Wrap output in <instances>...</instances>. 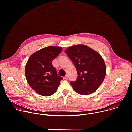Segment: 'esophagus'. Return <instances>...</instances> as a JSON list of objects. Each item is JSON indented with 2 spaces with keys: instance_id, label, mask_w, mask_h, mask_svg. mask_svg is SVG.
<instances>
[{
  "instance_id": "esophagus-1",
  "label": "esophagus",
  "mask_w": 132,
  "mask_h": 132,
  "mask_svg": "<svg viewBox=\"0 0 132 132\" xmlns=\"http://www.w3.org/2000/svg\"><path fill=\"white\" fill-rule=\"evenodd\" d=\"M63 78H64V79H67L68 78V75H66V76H65Z\"/></svg>"
}]
</instances>
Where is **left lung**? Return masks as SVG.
Masks as SVG:
<instances>
[{"label":"left lung","instance_id":"obj_1","mask_svg":"<svg viewBox=\"0 0 132 132\" xmlns=\"http://www.w3.org/2000/svg\"><path fill=\"white\" fill-rule=\"evenodd\" d=\"M65 53L76 69L77 79L74 81H70L75 91L81 95L95 92L106 75L105 64L101 55L84 45L70 47Z\"/></svg>","mask_w":132,"mask_h":132}]
</instances>
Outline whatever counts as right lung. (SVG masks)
Returning <instances> with one entry per match:
<instances>
[{"label": "right lung", "instance_id": "add662e5", "mask_svg": "<svg viewBox=\"0 0 132 132\" xmlns=\"http://www.w3.org/2000/svg\"><path fill=\"white\" fill-rule=\"evenodd\" d=\"M58 46H48L34 53L25 67V75L30 86L42 96H50L57 90L63 79L58 75L52 61L61 52Z\"/></svg>", "mask_w": 132, "mask_h": 132}]
</instances>
